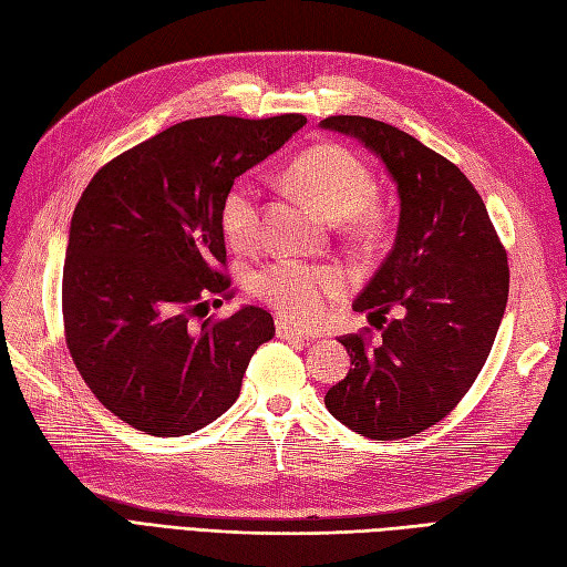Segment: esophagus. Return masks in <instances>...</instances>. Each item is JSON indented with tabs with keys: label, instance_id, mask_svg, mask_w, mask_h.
I'll return each mask as SVG.
<instances>
[{
	"label": "esophagus",
	"instance_id": "34e87169",
	"mask_svg": "<svg viewBox=\"0 0 567 567\" xmlns=\"http://www.w3.org/2000/svg\"><path fill=\"white\" fill-rule=\"evenodd\" d=\"M275 330H278V338L280 340H295V342H309L311 336H307V332L295 328L289 321H285V318H280L278 323H275Z\"/></svg>",
	"mask_w": 567,
	"mask_h": 567
}]
</instances>
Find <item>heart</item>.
<instances>
[{
    "label": "heart",
    "mask_w": 567,
    "mask_h": 567,
    "mask_svg": "<svg viewBox=\"0 0 567 567\" xmlns=\"http://www.w3.org/2000/svg\"><path fill=\"white\" fill-rule=\"evenodd\" d=\"M287 179L301 196L357 239H369L385 223L375 198L369 165L342 143H318L292 159ZM260 192L254 182L237 179L220 206V225L235 249H254L260 239ZM256 295L292 323L316 326L350 292L352 280L338 266H311L295 258H275L258 270Z\"/></svg>",
    "instance_id": "1"
}]
</instances>
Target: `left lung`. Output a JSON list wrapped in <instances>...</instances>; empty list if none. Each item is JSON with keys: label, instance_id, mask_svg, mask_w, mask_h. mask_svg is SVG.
Here are the masks:
<instances>
[{"label": "left lung", "instance_id": "8db88e82", "mask_svg": "<svg viewBox=\"0 0 567 567\" xmlns=\"http://www.w3.org/2000/svg\"><path fill=\"white\" fill-rule=\"evenodd\" d=\"M321 126L379 155L400 194L393 251L354 301L381 342L371 344L369 328L340 338L352 369L326 408L367 439H410L453 412L486 364L511 287L507 254L482 196L447 157L357 114ZM388 310L399 318L388 322Z\"/></svg>", "mask_w": 567, "mask_h": 567}]
</instances>
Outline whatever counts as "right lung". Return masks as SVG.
<instances>
[{"label": "right lung", "mask_w": 567, "mask_h": 567, "mask_svg": "<svg viewBox=\"0 0 567 567\" xmlns=\"http://www.w3.org/2000/svg\"><path fill=\"white\" fill-rule=\"evenodd\" d=\"M307 124L198 117L95 172L71 217L62 275L69 354L93 395L151 435H186L239 398L246 367L275 336L272 316L235 297L220 206L239 174Z\"/></svg>", "instance_id": "add662e5"}]
</instances>
